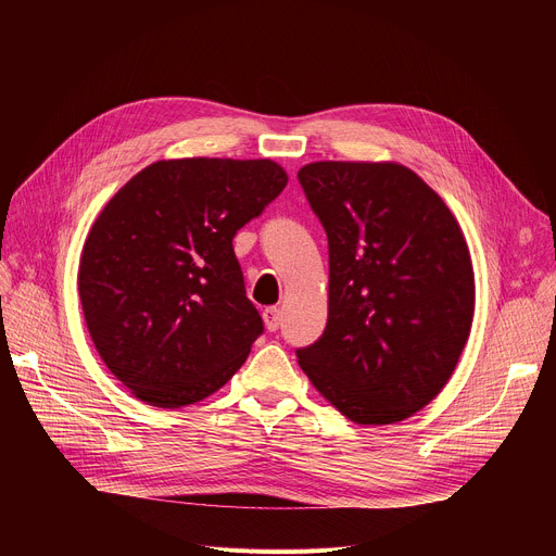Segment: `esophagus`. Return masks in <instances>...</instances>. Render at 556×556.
Returning <instances> with one entry per match:
<instances>
[{"instance_id": "esophagus-1", "label": "esophagus", "mask_w": 556, "mask_h": 556, "mask_svg": "<svg viewBox=\"0 0 556 556\" xmlns=\"http://www.w3.org/2000/svg\"><path fill=\"white\" fill-rule=\"evenodd\" d=\"M263 319H266L268 331H277L281 327V311L277 306H268L263 311Z\"/></svg>"}]
</instances>
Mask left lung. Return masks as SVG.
Wrapping results in <instances>:
<instances>
[{
	"label": "left lung",
	"instance_id": "obj_1",
	"mask_svg": "<svg viewBox=\"0 0 556 556\" xmlns=\"http://www.w3.org/2000/svg\"><path fill=\"white\" fill-rule=\"evenodd\" d=\"M298 180L329 239V319L300 367L356 424H394L442 392L469 340L476 281L462 229L394 162H313Z\"/></svg>",
	"mask_w": 556,
	"mask_h": 556
}]
</instances>
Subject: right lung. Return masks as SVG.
Instances as JSON below:
<instances>
[{
    "mask_svg": "<svg viewBox=\"0 0 556 556\" xmlns=\"http://www.w3.org/2000/svg\"><path fill=\"white\" fill-rule=\"evenodd\" d=\"M286 182L270 160H162L105 204L78 293L99 356L135 396L189 405L245 363L263 319L231 241Z\"/></svg>",
    "mask_w": 556,
    "mask_h": 556,
    "instance_id": "add662e5",
    "label": "right lung"
}]
</instances>
